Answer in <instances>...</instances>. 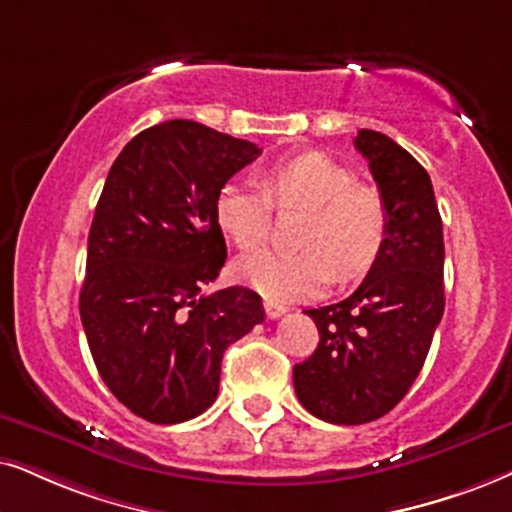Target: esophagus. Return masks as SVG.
Segmentation results:
<instances>
[{"label": "esophagus", "mask_w": 512, "mask_h": 512, "mask_svg": "<svg viewBox=\"0 0 512 512\" xmlns=\"http://www.w3.org/2000/svg\"><path fill=\"white\" fill-rule=\"evenodd\" d=\"M264 314H267V319H278V316L286 314V307H283L281 302L264 300Z\"/></svg>", "instance_id": "obj_1"}]
</instances>
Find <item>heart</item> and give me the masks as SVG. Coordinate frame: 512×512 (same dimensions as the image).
I'll return each instance as SVG.
<instances>
[{
    "label": "heart",
    "mask_w": 512,
    "mask_h": 512,
    "mask_svg": "<svg viewBox=\"0 0 512 512\" xmlns=\"http://www.w3.org/2000/svg\"><path fill=\"white\" fill-rule=\"evenodd\" d=\"M264 189L229 181L217 193L215 217L241 250L262 248L278 210H309L302 250H264L243 257L236 274L269 300L319 295L335 274L357 276L371 267L387 234V208L378 189L328 155L309 151L278 160L264 172Z\"/></svg>",
    "instance_id": "1"
}]
</instances>
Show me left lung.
<instances>
[{"label": "left lung", "mask_w": 512, "mask_h": 512, "mask_svg": "<svg viewBox=\"0 0 512 512\" xmlns=\"http://www.w3.org/2000/svg\"><path fill=\"white\" fill-rule=\"evenodd\" d=\"M354 146L385 200L387 234L347 300L304 312L319 345L293 368L300 404L335 425L371 423L404 399L444 314V236L430 174L373 129H359Z\"/></svg>", "instance_id": "8db88e82"}]
</instances>
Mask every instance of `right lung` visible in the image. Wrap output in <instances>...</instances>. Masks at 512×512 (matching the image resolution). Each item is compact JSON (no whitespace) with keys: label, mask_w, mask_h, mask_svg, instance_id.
I'll list each match as a JSON object with an SVG mask.
<instances>
[{"label":"right lung","mask_w":512,"mask_h":512,"mask_svg":"<svg viewBox=\"0 0 512 512\" xmlns=\"http://www.w3.org/2000/svg\"><path fill=\"white\" fill-rule=\"evenodd\" d=\"M262 148L193 120H167L122 148L87 245L80 316L120 404L155 425L210 409L222 357L264 321L262 297L205 288L226 262L215 200Z\"/></svg>","instance_id":"1"}]
</instances>
